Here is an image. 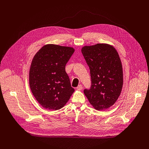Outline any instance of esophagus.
I'll list each match as a JSON object with an SVG mask.
<instances>
[{
	"mask_svg": "<svg viewBox=\"0 0 149 149\" xmlns=\"http://www.w3.org/2000/svg\"><path fill=\"white\" fill-rule=\"evenodd\" d=\"M76 89H77V90H79V91H81V90H82V89H83L82 85H81V84L79 85V86H78L76 88Z\"/></svg>",
	"mask_w": 149,
	"mask_h": 149,
	"instance_id": "esophagus-1",
	"label": "esophagus"
}]
</instances>
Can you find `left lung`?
<instances>
[{
    "mask_svg": "<svg viewBox=\"0 0 149 149\" xmlns=\"http://www.w3.org/2000/svg\"><path fill=\"white\" fill-rule=\"evenodd\" d=\"M81 52L90 69L91 87L84 93L91 104L102 111L115 104L123 85L121 61L114 47L106 43L84 46Z\"/></svg>",
    "mask_w": 149,
    "mask_h": 149,
    "instance_id": "8db88e82",
    "label": "left lung"
}]
</instances>
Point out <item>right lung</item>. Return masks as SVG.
<instances>
[{
	"mask_svg": "<svg viewBox=\"0 0 149 149\" xmlns=\"http://www.w3.org/2000/svg\"><path fill=\"white\" fill-rule=\"evenodd\" d=\"M74 51L72 47L48 44L34 56L29 69V86L43 107L58 110L74 93L65 66Z\"/></svg>",
	"mask_w": 149,
	"mask_h": 149,
	"instance_id": "1",
	"label": "right lung"
}]
</instances>
